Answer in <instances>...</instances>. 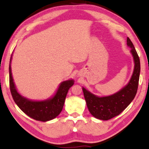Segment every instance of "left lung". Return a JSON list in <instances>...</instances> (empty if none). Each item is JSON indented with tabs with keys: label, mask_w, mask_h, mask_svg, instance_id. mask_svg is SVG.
<instances>
[{
	"label": "left lung",
	"mask_w": 149,
	"mask_h": 149,
	"mask_svg": "<svg viewBox=\"0 0 149 149\" xmlns=\"http://www.w3.org/2000/svg\"><path fill=\"white\" fill-rule=\"evenodd\" d=\"M127 45L131 47L134 57V69L129 83L117 93L109 97H99L83 88L85 100L89 111L97 119L108 120L118 116L134 100L138 85L140 74V60L130 39L127 37Z\"/></svg>",
	"instance_id": "obj_1"
}]
</instances>
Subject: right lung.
<instances>
[{"mask_svg": "<svg viewBox=\"0 0 149 149\" xmlns=\"http://www.w3.org/2000/svg\"><path fill=\"white\" fill-rule=\"evenodd\" d=\"M11 59L12 56L9 66L10 89L13 100L19 108L27 116L36 120L45 122L57 117L62 110L66 95L69 88L74 84V81L69 80L62 82L56 95L52 99L42 102H33L22 97L17 91L12 76L10 67Z\"/></svg>", "mask_w": 149, "mask_h": 149, "instance_id": "1", "label": "right lung"}]
</instances>
